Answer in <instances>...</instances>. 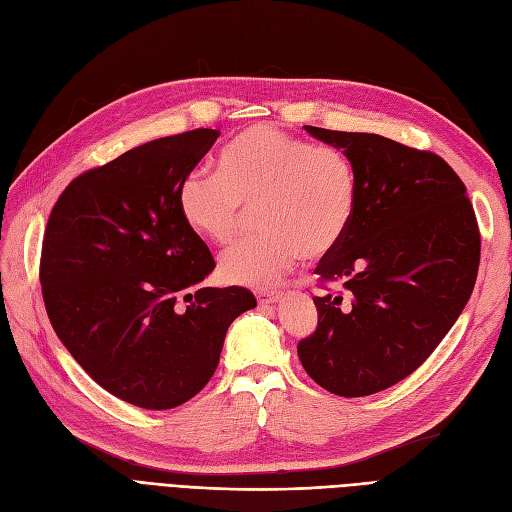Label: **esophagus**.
<instances>
[{
	"label": "esophagus",
	"mask_w": 512,
	"mask_h": 512,
	"mask_svg": "<svg viewBox=\"0 0 512 512\" xmlns=\"http://www.w3.org/2000/svg\"><path fill=\"white\" fill-rule=\"evenodd\" d=\"M283 291H257V302L259 304H276L278 300H283Z\"/></svg>",
	"instance_id": "obj_1"
}]
</instances>
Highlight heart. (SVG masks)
<instances>
[{"instance_id": "obj_1", "label": "heart", "mask_w": 512, "mask_h": 512, "mask_svg": "<svg viewBox=\"0 0 512 512\" xmlns=\"http://www.w3.org/2000/svg\"><path fill=\"white\" fill-rule=\"evenodd\" d=\"M357 183L351 161L334 146H315L272 125H253L217 157L214 174L180 180L176 202L193 234L214 244L232 242L255 208L263 232L221 257L232 285H276L302 255L334 251L349 232Z\"/></svg>"}]
</instances>
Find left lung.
Masks as SVG:
<instances>
[{"label":"left lung","instance_id":"8db88e82","mask_svg":"<svg viewBox=\"0 0 512 512\" xmlns=\"http://www.w3.org/2000/svg\"><path fill=\"white\" fill-rule=\"evenodd\" d=\"M304 129L351 161L357 197L349 232L315 268L325 293L312 298L319 321L298 355L317 385L361 398L400 383L447 336L472 295L481 234L466 185L436 153Z\"/></svg>","mask_w":512,"mask_h":512}]
</instances>
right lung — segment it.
<instances>
[{"instance_id":"right-lung-1","label":"right lung","mask_w":512,"mask_h":512,"mask_svg":"<svg viewBox=\"0 0 512 512\" xmlns=\"http://www.w3.org/2000/svg\"><path fill=\"white\" fill-rule=\"evenodd\" d=\"M219 134L159 138L76 176L46 223L40 283L55 334L97 385L140 408L200 393L227 327L257 306L244 287H197L217 263L176 202Z\"/></svg>"}]
</instances>
